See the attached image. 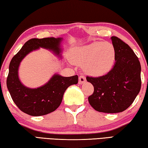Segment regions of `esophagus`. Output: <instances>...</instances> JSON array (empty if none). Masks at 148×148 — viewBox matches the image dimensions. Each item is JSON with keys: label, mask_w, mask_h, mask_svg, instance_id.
Masks as SVG:
<instances>
[{"label": "esophagus", "mask_w": 148, "mask_h": 148, "mask_svg": "<svg viewBox=\"0 0 148 148\" xmlns=\"http://www.w3.org/2000/svg\"><path fill=\"white\" fill-rule=\"evenodd\" d=\"M86 77H85L84 76H80L79 77V84H84V83H86Z\"/></svg>", "instance_id": "esophagus-1"}]
</instances>
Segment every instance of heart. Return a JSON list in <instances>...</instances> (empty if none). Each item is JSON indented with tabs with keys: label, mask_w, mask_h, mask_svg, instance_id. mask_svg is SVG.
Returning a JSON list of instances; mask_svg holds the SVG:
<instances>
[{
	"label": "heart",
	"mask_w": 148,
	"mask_h": 148,
	"mask_svg": "<svg viewBox=\"0 0 148 148\" xmlns=\"http://www.w3.org/2000/svg\"><path fill=\"white\" fill-rule=\"evenodd\" d=\"M116 49L108 42H94L72 47L69 57L72 63L83 66L85 73L101 77L112 71L116 62Z\"/></svg>",
	"instance_id": "heart-1"
}]
</instances>
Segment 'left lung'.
Returning a JSON list of instances; mask_svg holds the SVG:
<instances>
[{"label":"left lung","instance_id":"1","mask_svg":"<svg viewBox=\"0 0 148 148\" xmlns=\"http://www.w3.org/2000/svg\"><path fill=\"white\" fill-rule=\"evenodd\" d=\"M116 49V62L112 71L103 76H87L94 87L88 97L91 106L104 113H118L131 106L141 88V66L137 56L128 44L112 36Z\"/></svg>","mask_w":148,"mask_h":148}]
</instances>
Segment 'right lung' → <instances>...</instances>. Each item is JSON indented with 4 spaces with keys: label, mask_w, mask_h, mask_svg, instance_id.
I'll list each match as a JSON object with an SVG mask.
<instances>
[{
    "label": "right lung",
    "mask_w": 148,
    "mask_h": 148,
    "mask_svg": "<svg viewBox=\"0 0 148 148\" xmlns=\"http://www.w3.org/2000/svg\"><path fill=\"white\" fill-rule=\"evenodd\" d=\"M62 38H32L11 60L6 85L12 99L22 112L32 116H40L51 113L61 104L64 91L69 86L77 84L78 76L64 77L55 74L46 84L37 88H29L20 81L18 71L20 63L31 52L40 49H48L62 58Z\"/></svg>",
    "instance_id": "right-lung-1"
}]
</instances>
